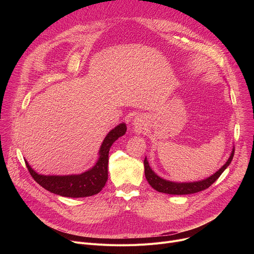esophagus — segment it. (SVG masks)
<instances>
[{"mask_svg":"<svg viewBox=\"0 0 254 254\" xmlns=\"http://www.w3.org/2000/svg\"><path fill=\"white\" fill-rule=\"evenodd\" d=\"M132 123H133V125H137V124H138V120H137V119H134Z\"/></svg>","mask_w":254,"mask_h":254,"instance_id":"34e87169","label":"esophagus"}]
</instances>
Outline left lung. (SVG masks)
<instances>
[{"mask_svg":"<svg viewBox=\"0 0 254 254\" xmlns=\"http://www.w3.org/2000/svg\"><path fill=\"white\" fill-rule=\"evenodd\" d=\"M234 156V147L232 148V151L230 153V156L226 163L218 170L215 172L210 177L200 180V181H194V182H174V181L166 180L159 175H157L154 170L150 167L149 162L147 160V157L144 158L143 165H144V176L149 182V184L158 192L165 193V194H171V195H187V194H194L200 191H203L207 188H209L215 181L220 177V175L227 169V167L230 165L232 159Z\"/></svg>","mask_w":254,"mask_h":254,"instance_id":"obj_1","label":"left lung"}]
</instances>
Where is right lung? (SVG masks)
Returning a JSON list of instances; mask_svg holds the SVG:
<instances>
[{"instance_id": "obj_1", "label": "right lung", "mask_w": 254, "mask_h": 254, "mask_svg": "<svg viewBox=\"0 0 254 254\" xmlns=\"http://www.w3.org/2000/svg\"><path fill=\"white\" fill-rule=\"evenodd\" d=\"M127 131L125 123L118 125L104 137L98 151V159L94 166L81 174L74 175H42L36 173L29 163L25 161L26 166L40 186L47 191L70 198H83L93 196L99 193L104 187L108 173V153L113 143Z\"/></svg>"}]
</instances>
